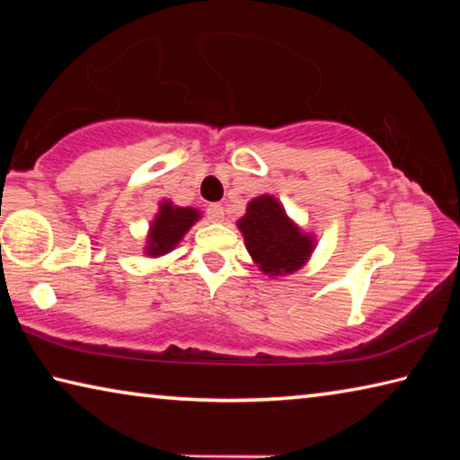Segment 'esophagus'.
I'll return each instance as SVG.
<instances>
[{"mask_svg":"<svg viewBox=\"0 0 460 460\" xmlns=\"http://www.w3.org/2000/svg\"><path fill=\"white\" fill-rule=\"evenodd\" d=\"M207 215L208 219H211L213 223H223L225 221V208L221 205H211L207 208Z\"/></svg>","mask_w":460,"mask_h":460,"instance_id":"1","label":"esophagus"}]
</instances>
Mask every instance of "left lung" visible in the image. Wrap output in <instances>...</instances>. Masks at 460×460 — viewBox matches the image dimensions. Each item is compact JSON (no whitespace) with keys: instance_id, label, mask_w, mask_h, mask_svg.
<instances>
[{"instance_id":"8db88e82","label":"left lung","mask_w":460,"mask_h":460,"mask_svg":"<svg viewBox=\"0 0 460 460\" xmlns=\"http://www.w3.org/2000/svg\"><path fill=\"white\" fill-rule=\"evenodd\" d=\"M237 227L253 263L270 278L298 271L316 247L313 233L302 231L271 194H260L249 200Z\"/></svg>"}]
</instances>
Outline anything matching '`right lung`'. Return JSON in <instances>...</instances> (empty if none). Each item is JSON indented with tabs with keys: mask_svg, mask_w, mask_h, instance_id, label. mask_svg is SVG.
<instances>
[{
	"mask_svg": "<svg viewBox=\"0 0 460 460\" xmlns=\"http://www.w3.org/2000/svg\"><path fill=\"white\" fill-rule=\"evenodd\" d=\"M199 219V208L178 207L168 199L160 200L158 213L147 229L144 253L147 258H160V255L170 253Z\"/></svg>",
	"mask_w": 460,
	"mask_h": 460,
	"instance_id": "obj_1",
	"label": "right lung"
}]
</instances>
